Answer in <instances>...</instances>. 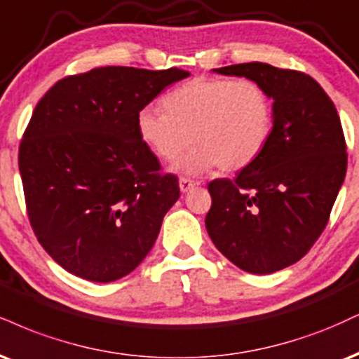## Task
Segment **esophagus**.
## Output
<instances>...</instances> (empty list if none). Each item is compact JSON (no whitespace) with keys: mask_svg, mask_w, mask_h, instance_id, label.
I'll return each mask as SVG.
<instances>
[{"mask_svg":"<svg viewBox=\"0 0 359 359\" xmlns=\"http://www.w3.org/2000/svg\"><path fill=\"white\" fill-rule=\"evenodd\" d=\"M179 185H180V191L189 192V191H192L194 187H197V185H201V182H197V180H192V179H187V177H182Z\"/></svg>","mask_w":359,"mask_h":359,"instance_id":"1","label":"esophagus"}]
</instances>
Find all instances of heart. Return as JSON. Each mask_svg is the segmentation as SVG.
<instances>
[{
  "label": "heart",
  "mask_w": 359,
  "mask_h": 359,
  "mask_svg": "<svg viewBox=\"0 0 359 359\" xmlns=\"http://www.w3.org/2000/svg\"><path fill=\"white\" fill-rule=\"evenodd\" d=\"M163 109L138 111V133L163 162L196 145L182 162L189 174L215 165L243 170L264 150L274 125L273 98L249 79H194L167 93Z\"/></svg>",
  "instance_id": "heart-1"
}]
</instances>
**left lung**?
Returning a JSON list of instances; mask_svg holds the SVG:
<instances>
[{
	"label": "left lung",
	"instance_id": "left-lung-1",
	"mask_svg": "<svg viewBox=\"0 0 359 359\" xmlns=\"http://www.w3.org/2000/svg\"><path fill=\"white\" fill-rule=\"evenodd\" d=\"M215 72L264 86L274 100V125L261 155L234 180L207 185L212 205L205 229L237 267L276 273L304 257L330 221L348 167L339 115L303 72L259 62Z\"/></svg>",
	"mask_w": 359,
	"mask_h": 359
}]
</instances>
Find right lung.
<instances>
[{"label":"right lung","instance_id":"1","mask_svg":"<svg viewBox=\"0 0 359 359\" xmlns=\"http://www.w3.org/2000/svg\"><path fill=\"white\" fill-rule=\"evenodd\" d=\"M179 68L100 67L65 76L34 107L18 152L29 224L68 273L116 280L144 261L180 196L137 115Z\"/></svg>","mask_w":359,"mask_h":359}]
</instances>
